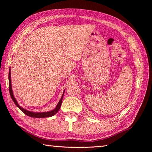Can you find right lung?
Masks as SVG:
<instances>
[{"label":"right lung","mask_w":152,"mask_h":152,"mask_svg":"<svg viewBox=\"0 0 152 152\" xmlns=\"http://www.w3.org/2000/svg\"><path fill=\"white\" fill-rule=\"evenodd\" d=\"M8 79H9V91H10V94L11 98L13 100V101L15 104V105L18 106V107L19 108V110L24 113L25 114H26L28 116H30V117L32 118H47V117H50V116H53L56 113L59 111V110L60 109L61 106V103H62V100H63V96L64 95V93L63 94L62 97L60 99V101L58 103L56 108H55L53 110L50 111V112H42V113H35V112H32L30 111L26 110L21 108L20 106H19L18 104V102L16 101L14 95H13V91H12V85H11V76H10V71L9 72V76H8Z\"/></svg>","instance_id":"add662e5"}]
</instances>
